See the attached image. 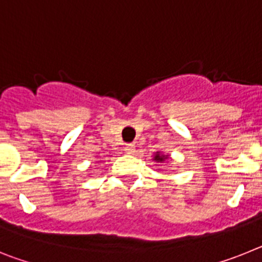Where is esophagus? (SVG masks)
Here are the masks:
<instances>
[{"mask_svg":"<svg viewBox=\"0 0 262 262\" xmlns=\"http://www.w3.org/2000/svg\"><path fill=\"white\" fill-rule=\"evenodd\" d=\"M124 148H126L127 154L133 155V154H135V151H136V148H135V145H134V144H126V147H124Z\"/></svg>","mask_w":262,"mask_h":262,"instance_id":"obj_1","label":"esophagus"}]
</instances>
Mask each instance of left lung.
Segmentation results:
<instances>
[{
    "label": "left lung",
    "instance_id": "obj_1",
    "mask_svg": "<svg viewBox=\"0 0 262 262\" xmlns=\"http://www.w3.org/2000/svg\"><path fill=\"white\" fill-rule=\"evenodd\" d=\"M168 159V155H163V154H160V152H156V155H155V161H157V163H163L164 160Z\"/></svg>",
    "mask_w": 262,
    "mask_h": 262
}]
</instances>
